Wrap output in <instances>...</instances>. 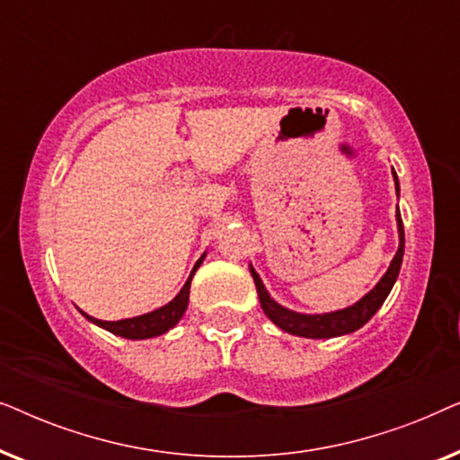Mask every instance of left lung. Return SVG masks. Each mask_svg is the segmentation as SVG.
<instances>
[{"label": "left lung", "mask_w": 460, "mask_h": 460, "mask_svg": "<svg viewBox=\"0 0 460 460\" xmlns=\"http://www.w3.org/2000/svg\"><path fill=\"white\" fill-rule=\"evenodd\" d=\"M394 180H395V190H398V175L394 172ZM398 232H400V247L398 253L389 263V270L385 276L379 280L373 291L354 304L351 307H345V310L339 312H331V314H316V316H307V314H297L287 310L276 304L274 299H270V295L266 288H263L260 276L253 268H251V276H253L255 287H257V295H260V304L266 312V316L272 320L276 326H280L282 331L291 332V335L297 337H307V339H331V337H339L345 335V332H354L368 323L370 318L375 316V312L383 305V301L392 291L395 279L400 274V266H402V257H404V226H402V217L398 211Z\"/></svg>", "instance_id": "8db88e82"}]
</instances>
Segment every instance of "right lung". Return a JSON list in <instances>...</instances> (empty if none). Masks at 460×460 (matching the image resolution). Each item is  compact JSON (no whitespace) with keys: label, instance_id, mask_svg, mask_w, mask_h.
Listing matches in <instances>:
<instances>
[{"label":"right lung","instance_id":"obj_1","mask_svg":"<svg viewBox=\"0 0 460 460\" xmlns=\"http://www.w3.org/2000/svg\"><path fill=\"white\" fill-rule=\"evenodd\" d=\"M199 266H200V260L197 261V266L192 268L190 279L186 280L184 287H181L178 297L169 301L167 305L159 307V310L144 314V316L117 320V323H106V320H96V318L87 316V314H84V312L81 314H84L87 320H92L93 324L102 326V329L115 332V335H119V337H125V339L159 337V335H163V332H167L169 329H173V326L178 324V320L184 316V312L188 307V295H190V282H192V276H194V272H197Z\"/></svg>","mask_w":460,"mask_h":460}]
</instances>
